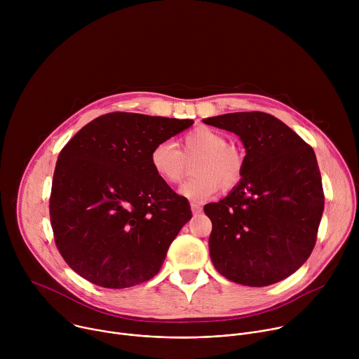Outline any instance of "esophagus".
I'll use <instances>...</instances> for the list:
<instances>
[{"label": "esophagus", "instance_id": "obj_1", "mask_svg": "<svg viewBox=\"0 0 359 359\" xmlns=\"http://www.w3.org/2000/svg\"><path fill=\"white\" fill-rule=\"evenodd\" d=\"M190 208H191V212H193V215H198V213H201V210H203V208L200 206V204H198V203H194V201H191Z\"/></svg>", "mask_w": 359, "mask_h": 359}]
</instances>
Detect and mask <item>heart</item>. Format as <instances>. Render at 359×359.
<instances>
[{
    "label": "heart",
    "instance_id": "heart-1",
    "mask_svg": "<svg viewBox=\"0 0 359 359\" xmlns=\"http://www.w3.org/2000/svg\"><path fill=\"white\" fill-rule=\"evenodd\" d=\"M191 172L196 175L179 189L189 200L210 198L219 187L231 190L243 179L245 169L244 150L229 143L227 137L210 128L200 126L182 136L179 149L169 140L158 142L151 147L150 168L163 183H179L193 161Z\"/></svg>",
    "mask_w": 359,
    "mask_h": 359
}]
</instances>
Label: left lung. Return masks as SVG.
Returning <instances> with one entry per match:
<instances>
[{
    "label": "left lung",
    "mask_w": 359,
    "mask_h": 359,
    "mask_svg": "<svg viewBox=\"0 0 359 359\" xmlns=\"http://www.w3.org/2000/svg\"><path fill=\"white\" fill-rule=\"evenodd\" d=\"M204 123L240 136L243 179L219 203L204 206L212 220L210 257L227 280L266 287L310 257L324 212L321 173L313 147L264 112H236Z\"/></svg>",
    "instance_id": "1"
}]
</instances>
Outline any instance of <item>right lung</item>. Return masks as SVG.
<instances>
[{
  "label": "right lung",
  "mask_w": 359,
  "mask_h": 359,
  "mask_svg": "<svg viewBox=\"0 0 359 359\" xmlns=\"http://www.w3.org/2000/svg\"><path fill=\"white\" fill-rule=\"evenodd\" d=\"M193 125L129 112L102 115L61 150L49 197L57 248L85 280L126 288L155 277L191 219L186 197L153 173L158 142Z\"/></svg>",
  "instance_id": "obj_1"
}]
</instances>
